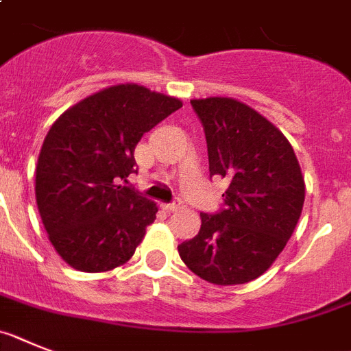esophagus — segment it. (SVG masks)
I'll use <instances>...</instances> for the list:
<instances>
[{
    "mask_svg": "<svg viewBox=\"0 0 351 351\" xmlns=\"http://www.w3.org/2000/svg\"><path fill=\"white\" fill-rule=\"evenodd\" d=\"M162 210H166V212H176V210L180 208V203H162Z\"/></svg>",
    "mask_w": 351,
    "mask_h": 351,
    "instance_id": "esophagus-1",
    "label": "esophagus"
}]
</instances>
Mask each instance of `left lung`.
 <instances>
[{"mask_svg": "<svg viewBox=\"0 0 351 351\" xmlns=\"http://www.w3.org/2000/svg\"><path fill=\"white\" fill-rule=\"evenodd\" d=\"M205 127L210 175L226 178L224 210L199 213L201 230L180 258L201 279L234 286L272 267L302 215L306 184L285 134L231 97L191 100Z\"/></svg>", "mask_w": 351, "mask_h": 351, "instance_id": "1", "label": "left lung"}]
</instances>
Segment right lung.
Returning a JSON list of instances; mask_svg holds the SVG:
<instances>
[{
    "label": "right lung",
    "instance_id": "1",
    "mask_svg": "<svg viewBox=\"0 0 351 351\" xmlns=\"http://www.w3.org/2000/svg\"><path fill=\"white\" fill-rule=\"evenodd\" d=\"M180 108L176 97L114 84L74 104L49 129L36 162V205L70 267L109 272L132 258L158 208L121 180L134 173L143 134Z\"/></svg>",
    "mask_w": 351,
    "mask_h": 351
}]
</instances>
